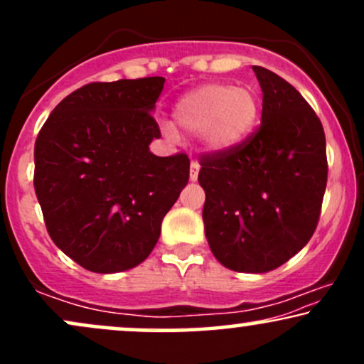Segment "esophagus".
Masks as SVG:
<instances>
[{
    "mask_svg": "<svg viewBox=\"0 0 364 364\" xmlns=\"http://www.w3.org/2000/svg\"><path fill=\"white\" fill-rule=\"evenodd\" d=\"M198 171H200L198 162L191 161V164H190V181H196V179H198Z\"/></svg>",
    "mask_w": 364,
    "mask_h": 364,
    "instance_id": "esophagus-1",
    "label": "esophagus"
}]
</instances>
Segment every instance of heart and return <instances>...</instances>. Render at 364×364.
<instances>
[{
  "mask_svg": "<svg viewBox=\"0 0 364 364\" xmlns=\"http://www.w3.org/2000/svg\"><path fill=\"white\" fill-rule=\"evenodd\" d=\"M262 104L250 87L214 82L186 92L174 104L173 118L190 135H200L203 147L214 154L240 147L257 128ZM162 132L174 139L169 124Z\"/></svg>",
  "mask_w": 364,
  "mask_h": 364,
  "instance_id": "1",
  "label": "heart"
}]
</instances>
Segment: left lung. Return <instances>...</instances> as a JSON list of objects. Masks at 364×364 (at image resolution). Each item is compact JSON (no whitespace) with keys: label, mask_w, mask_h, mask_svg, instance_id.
<instances>
[{"label":"left lung","mask_w":364,"mask_h":364,"mask_svg":"<svg viewBox=\"0 0 364 364\" xmlns=\"http://www.w3.org/2000/svg\"><path fill=\"white\" fill-rule=\"evenodd\" d=\"M262 123L229 152L202 157L203 225L225 269L265 274L301 252L318 224L327 186L325 133L291 83L253 66Z\"/></svg>","instance_id":"8db88e82"}]
</instances>
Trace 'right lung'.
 <instances>
[{
  "mask_svg": "<svg viewBox=\"0 0 364 364\" xmlns=\"http://www.w3.org/2000/svg\"><path fill=\"white\" fill-rule=\"evenodd\" d=\"M166 78L83 85L54 107L36 140L34 188L49 236L95 274L140 265L190 178L185 154L157 157L152 112Z\"/></svg>",
  "mask_w": 364,
  "mask_h": 364,
  "instance_id": "1",
  "label": "right lung"
}]
</instances>
